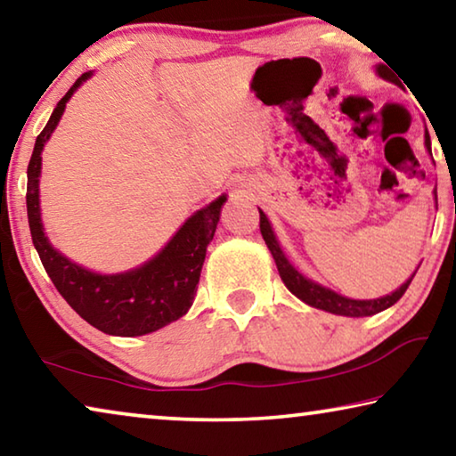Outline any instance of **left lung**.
Wrapping results in <instances>:
<instances>
[{
	"mask_svg": "<svg viewBox=\"0 0 456 456\" xmlns=\"http://www.w3.org/2000/svg\"><path fill=\"white\" fill-rule=\"evenodd\" d=\"M378 74H380L382 78H388V74H386L384 66L378 68ZM424 144H427V149L430 151L428 133L424 134ZM259 229H261V235H264L265 245L269 247V251H272V256L275 259L277 272H280L285 288H288L293 293V296L302 299V302H305L307 305L318 307V310H323V312H330V314H336V315H350V318L374 315L378 312L386 310V307L395 305L398 299L404 296V291L408 289V285H411L412 277H414V273H412L411 280L400 285L396 291H392L390 296H384V297H378V299H350V297H344V296H339V293L331 291L328 288H322L320 283L307 280V277H304L296 267L289 264L288 259H285L281 247H280V243H277V239H275L273 231H272V225H269V221H267L264 211H259Z\"/></svg>",
	"mask_w": 456,
	"mask_h": 456,
	"instance_id": "obj_1",
	"label": "left lung"
}]
</instances>
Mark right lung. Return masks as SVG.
I'll return each mask as SVG.
<instances>
[{"instance_id":"1","label":"right lung","mask_w":456,"mask_h":456,"mask_svg":"<svg viewBox=\"0 0 456 456\" xmlns=\"http://www.w3.org/2000/svg\"><path fill=\"white\" fill-rule=\"evenodd\" d=\"M88 78L90 72L82 74L74 82V86L53 108L48 125L36 138L32 159L28 165L26 203L29 231H32V241L45 273L50 275L60 296L82 320L110 336L151 334L189 312L197 293L207 245L211 243L217 229L221 207L225 205L227 197L223 195L209 207L197 211L176 231V235L157 257L133 272L118 275L92 273L53 249L48 243V237L44 235L40 219L37 183H40L42 149L64 114L66 102L74 90Z\"/></svg>"}]
</instances>
